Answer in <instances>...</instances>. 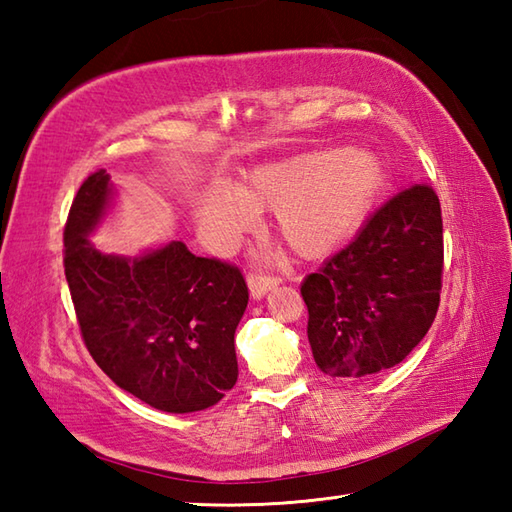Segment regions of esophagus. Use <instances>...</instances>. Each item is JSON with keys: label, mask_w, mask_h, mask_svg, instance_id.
<instances>
[{"label": "esophagus", "mask_w": 512, "mask_h": 512, "mask_svg": "<svg viewBox=\"0 0 512 512\" xmlns=\"http://www.w3.org/2000/svg\"><path fill=\"white\" fill-rule=\"evenodd\" d=\"M279 277H266V275H248V290L253 299H264L268 290L279 286Z\"/></svg>", "instance_id": "1"}]
</instances>
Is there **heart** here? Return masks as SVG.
<instances>
[{
    "label": "heart",
    "instance_id": "heart-1",
    "mask_svg": "<svg viewBox=\"0 0 512 512\" xmlns=\"http://www.w3.org/2000/svg\"><path fill=\"white\" fill-rule=\"evenodd\" d=\"M387 182L385 162L363 147L314 149L255 167L237 184L215 182L195 200L202 235L213 248L233 246L275 211L281 239L299 257L317 259L343 246Z\"/></svg>",
    "mask_w": 512,
    "mask_h": 512
}]
</instances>
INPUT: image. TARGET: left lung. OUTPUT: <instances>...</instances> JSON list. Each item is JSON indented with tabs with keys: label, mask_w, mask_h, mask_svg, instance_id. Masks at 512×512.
I'll return each instance as SVG.
<instances>
[{
	"label": "left lung",
	"mask_w": 512,
	"mask_h": 512,
	"mask_svg": "<svg viewBox=\"0 0 512 512\" xmlns=\"http://www.w3.org/2000/svg\"><path fill=\"white\" fill-rule=\"evenodd\" d=\"M442 262L440 200L411 184L301 284L321 372L365 378L405 361L436 319Z\"/></svg>",
	"instance_id": "8db88e82"
}]
</instances>
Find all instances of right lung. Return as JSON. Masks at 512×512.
<instances>
[{"mask_svg": "<svg viewBox=\"0 0 512 512\" xmlns=\"http://www.w3.org/2000/svg\"><path fill=\"white\" fill-rule=\"evenodd\" d=\"M105 169L81 184L65 224V279L92 358L127 394L167 413L213 407L237 383L242 273L187 244L103 253L90 235L114 206Z\"/></svg>", "mask_w": 512, "mask_h": 512, "instance_id": "add662e5", "label": "right lung"}]
</instances>
